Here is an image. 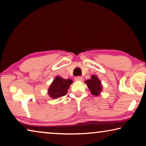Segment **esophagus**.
<instances>
[{"mask_svg":"<svg viewBox=\"0 0 146 146\" xmlns=\"http://www.w3.org/2000/svg\"><path fill=\"white\" fill-rule=\"evenodd\" d=\"M74 79L76 81H82L84 80V78H83L82 76H76V77H75Z\"/></svg>","mask_w":146,"mask_h":146,"instance_id":"34e87169","label":"esophagus"}]
</instances>
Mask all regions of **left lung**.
<instances>
[{"instance_id":"8db88e82","label":"left lung","mask_w":146,"mask_h":146,"mask_svg":"<svg viewBox=\"0 0 146 146\" xmlns=\"http://www.w3.org/2000/svg\"><path fill=\"white\" fill-rule=\"evenodd\" d=\"M85 83L87 84L91 93L93 95L98 96L101 92L102 89L101 82L96 76L93 75L91 76V79L87 80Z\"/></svg>"}]
</instances>
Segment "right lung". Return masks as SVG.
I'll use <instances>...</instances> for the list:
<instances>
[{
    "mask_svg": "<svg viewBox=\"0 0 146 146\" xmlns=\"http://www.w3.org/2000/svg\"><path fill=\"white\" fill-rule=\"evenodd\" d=\"M73 81L70 79H63L57 76L51 83L48 89V95L53 98H59L66 95L68 89Z\"/></svg>",
    "mask_w": 146,
    "mask_h": 146,
    "instance_id": "right-lung-1",
    "label": "right lung"
}]
</instances>
